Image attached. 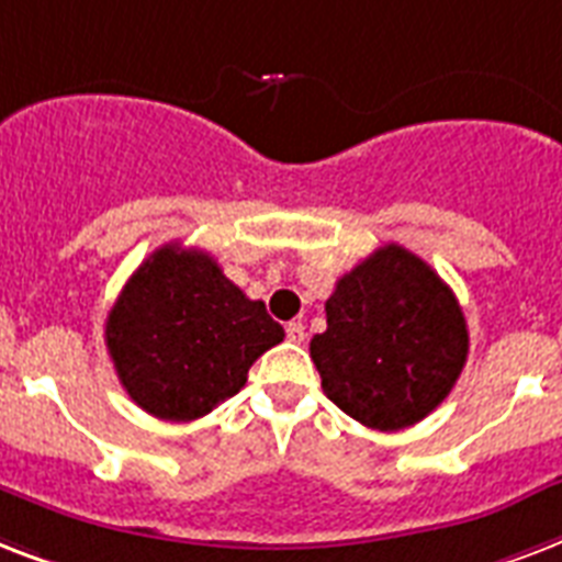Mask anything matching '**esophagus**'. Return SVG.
<instances>
[{
  "mask_svg": "<svg viewBox=\"0 0 562 562\" xmlns=\"http://www.w3.org/2000/svg\"><path fill=\"white\" fill-rule=\"evenodd\" d=\"M304 337H307V330H304V322L302 319L286 322V340H290V342H304Z\"/></svg>",
  "mask_w": 562,
  "mask_h": 562,
  "instance_id": "1",
  "label": "esophagus"
}]
</instances>
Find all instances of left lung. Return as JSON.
Masks as SVG:
<instances>
[{
    "label": "left lung",
    "instance_id": "obj_1",
    "mask_svg": "<svg viewBox=\"0 0 562 562\" xmlns=\"http://www.w3.org/2000/svg\"><path fill=\"white\" fill-rule=\"evenodd\" d=\"M325 316L328 328L311 340L322 390L367 428L422 422L467 363V316L451 286L395 243L337 281Z\"/></svg>",
    "mask_w": 562,
    "mask_h": 562
}]
</instances>
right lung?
<instances>
[{
  "label": "right lung",
  "mask_w": 562,
  "mask_h": 562,
  "mask_svg": "<svg viewBox=\"0 0 562 562\" xmlns=\"http://www.w3.org/2000/svg\"><path fill=\"white\" fill-rule=\"evenodd\" d=\"M284 328L222 276L220 263L178 243L128 278L104 322V342L132 402L169 422L199 419L243 390L249 367Z\"/></svg>",
  "instance_id": "right-lung-1"
}]
</instances>
